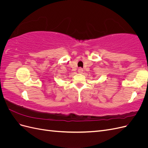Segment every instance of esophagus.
Listing matches in <instances>:
<instances>
[{
    "label": "esophagus",
    "mask_w": 148,
    "mask_h": 148,
    "mask_svg": "<svg viewBox=\"0 0 148 148\" xmlns=\"http://www.w3.org/2000/svg\"><path fill=\"white\" fill-rule=\"evenodd\" d=\"M78 71L79 73H82L83 72V69L82 68H79L78 70Z\"/></svg>",
    "instance_id": "34e87169"
}]
</instances>
